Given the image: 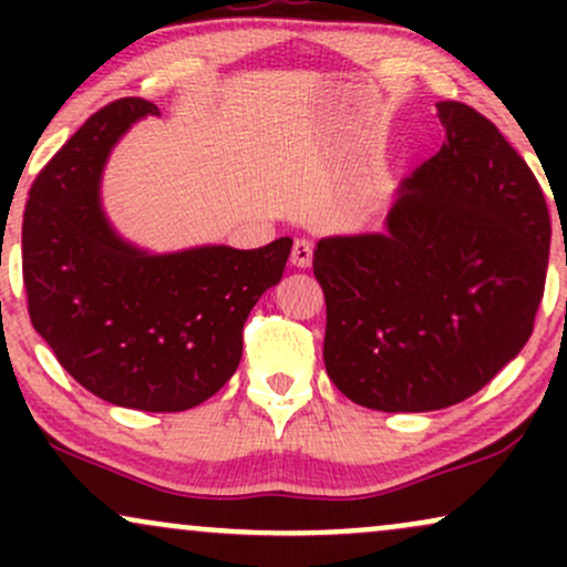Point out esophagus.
Returning <instances> with one entry per match:
<instances>
[{"instance_id": "1", "label": "esophagus", "mask_w": 567, "mask_h": 567, "mask_svg": "<svg viewBox=\"0 0 567 567\" xmlns=\"http://www.w3.org/2000/svg\"><path fill=\"white\" fill-rule=\"evenodd\" d=\"M311 256H315V245L309 239H296L292 243V252H290V264L298 266V269H306L311 264Z\"/></svg>"}]
</instances>
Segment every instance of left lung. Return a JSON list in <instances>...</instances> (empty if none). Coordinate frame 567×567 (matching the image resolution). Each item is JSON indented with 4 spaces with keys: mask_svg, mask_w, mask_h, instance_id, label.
Wrapping results in <instances>:
<instances>
[{
    "mask_svg": "<svg viewBox=\"0 0 567 567\" xmlns=\"http://www.w3.org/2000/svg\"><path fill=\"white\" fill-rule=\"evenodd\" d=\"M445 143L400 188L383 234L317 243L324 368L357 405L451 408L528 343L551 220L525 159L487 116L437 103Z\"/></svg>",
    "mask_w": 567,
    "mask_h": 567,
    "instance_id": "8db88e82",
    "label": "left lung"
}]
</instances>
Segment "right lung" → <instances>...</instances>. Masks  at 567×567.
<instances>
[{
  "label": "right lung",
  "instance_id": "1",
  "mask_svg": "<svg viewBox=\"0 0 567 567\" xmlns=\"http://www.w3.org/2000/svg\"><path fill=\"white\" fill-rule=\"evenodd\" d=\"M146 114L159 109L112 101L42 167L23 213V285L31 324L71 379L112 405L178 413L234 375L247 315L282 279L292 239L148 256L116 237L97 186Z\"/></svg>",
  "mask_w": 567,
  "mask_h": 567
}]
</instances>
